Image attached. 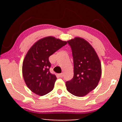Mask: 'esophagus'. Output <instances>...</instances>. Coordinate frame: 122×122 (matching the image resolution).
Returning <instances> with one entry per match:
<instances>
[{
  "label": "esophagus",
  "mask_w": 122,
  "mask_h": 122,
  "mask_svg": "<svg viewBox=\"0 0 122 122\" xmlns=\"http://www.w3.org/2000/svg\"><path fill=\"white\" fill-rule=\"evenodd\" d=\"M59 76H61V77H63V73H60V74H59Z\"/></svg>",
  "instance_id": "obj_1"
}]
</instances>
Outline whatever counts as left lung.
Wrapping results in <instances>:
<instances>
[{
  "instance_id": "1",
  "label": "left lung",
  "mask_w": 122,
  "mask_h": 122,
  "mask_svg": "<svg viewBox=\"0 0 122 122\" xmlns=\"http://www.w3.org/2000/svg\"><path fill=\"white\" fill-rule=\"evenodd\" d=\"M72 51L74 76L66 82V89L76 97L87 95L98 86L102 75L100 59L90 43L81 37L67 41Z\"/></svg>"
}]
</instances>
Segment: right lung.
<instances>
[{"instance_id":"add662e5","label":"right lung","mask_w":122,"mask_h":122,"mask_svg":"<svg viewBox=\"0 0 122 122\" xmlns=\"http://www.w3.org/2000/svg\"><path fill=\"white\" fill-rule=\"evenodd\" d=\"M67 44L54 36L38 40L29 49L23 62L22 73L28 88L35 94L44 96L53 89L56 75L49 71V57Z\"/></svg>"}]
</instances>
